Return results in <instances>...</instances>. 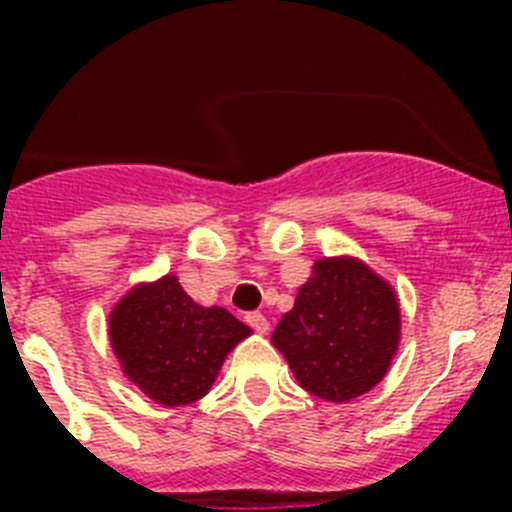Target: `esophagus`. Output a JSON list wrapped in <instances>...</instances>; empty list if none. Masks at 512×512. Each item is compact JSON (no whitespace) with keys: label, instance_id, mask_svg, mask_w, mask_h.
I'll use <instances>...</instances> for the list:
<instances>
[{"label":"esophagus","instance_id":"34e87169","mask_svg":"<svg viewBox=\"0 0 512 512\" xmlns=\"http://www.w3.org/2000/svg\"><path fill=\"white\" fill-rule=\"evenodd\" d=\"M245 319L257 334H267V329H270V322H267V317L262 312H250Z\"/></svg>","mask_w":512,"mask_h":512}]
</instances>
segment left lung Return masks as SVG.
I'll list each match as a JSON object with an SVG mask.
<instances>
[{
  "label": "left lung",
  "instance_id": "1",
  "mask_svg": "<svg viewBox=\"0 0 512 512\" xmlns=\"http://www.w3.org/2000/svg\"><path fill=\"white\" fill-rule=\"evenodd\" d=\"M399 337V299L389 282L356 257H324L299 287L272 344L304 391L344 404L384 379Z\"/></svg>",
  "mask_w": 512,
  "mask_h": 512
}]
</instances>
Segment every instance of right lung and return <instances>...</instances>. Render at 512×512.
Instances as JSON below:
<instances>
[{
  "mask_svg": "<svg viewBox=\"0 0 512 512\" xmlns=\"http://www.w3.org/2000/svg\"><path fill=\"white\" fill-rule=\"evenodd\" d=\"M250 334L227 309L193 302L175 275L136 285L108 317L123 374L160 406L203 399L225 356Z\"/></svg>",
  "mask_w": 512,
  "mask_h": 512,
  "instance_id": "right-lung-1",
  "label": "right lung"
}]
</instances>
